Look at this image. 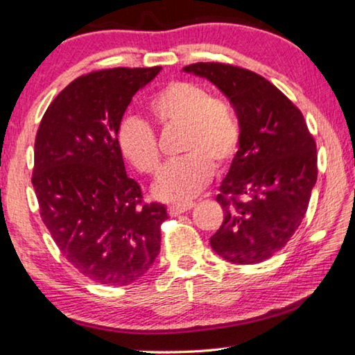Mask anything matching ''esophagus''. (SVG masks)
<instances>
[{
	"label": "esophagus",
	"instance_id": "esophagus-1",
	"mask_svg": "<svg viewBox=\"0 0 355 355\" xmlns=\"http://www.w3.org/2000/svg\"><path fill=\"white\" fill-rule=\"evenodd\" d=\"M195 206V203H192V201H190V203H181V205H171V206H168V214L170 216H179V214H182V212H187V211H190Z\"/></svg>",
	"mask_w": 355,
	"mask_h": 355
}]
</instances>
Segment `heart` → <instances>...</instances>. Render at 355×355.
Instances as JSON below:
<instances>
[{
    "instance_id": "heart-1",
    "label": "heart",
    "mask_w": 355,
    "mask_h": 355,
    "mask_svg": "<svg viewBox=\"0 0 355 355\" xmlns=\"http://www.w3.org/2000/svg\"><path fill=\"white\" fill-rule=\"evenodd\" d=\"M149 114L162 128H182L181 159L171 162L154 185L157 198L184 203L211 181L212 170H222L234 159L241 132L225 101L203 87L174 80L150 98ZM117 144L122 155L143 174L160 170L162 155L149 123L127 117L119 123Z\"/></svg>"
}]
</instances>
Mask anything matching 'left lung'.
Segmentation results:
<instances>
[{
  "label": "left lung",
  "instance_id": "1",
  "mask_svg": "<svg viewBox=\"0 0 355 355\" xmlns=\"http://www.w3.org/2000/svg\"><path fill=\"white\" fill-rule=\"evenodd\" d=\"M214 84L234 107L241 141L220 193L223 222L209 243L232 263H260L292 238L318 181L314 138L300 109L270 80L223 63L184 68Z\"/></svg>",
  "mask_w": 355,
  "mask_h": 355
}]
</instances>
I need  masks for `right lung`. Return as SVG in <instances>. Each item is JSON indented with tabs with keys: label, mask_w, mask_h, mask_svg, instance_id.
I'll return each mask as SVG.
<instances>
[{
	"label": "right lung",
	"mask_w": 355,
	"mask_h": 355,
	"mask_svg": "<svg viewBox=\"0 0 355 355\" xmlns=\"http://www.w3.org/2000/svg\"><path fill=\"white\" fill-rule=\"evenodd\" d=\"M160 69L80 76L49 105L37 128L31 184L42 222L69 263L98 284H132L160 252L166 208L143 203L117 144L132 98Z\"/></svg>",
	"instance_id": "1"
}]
</instances>
